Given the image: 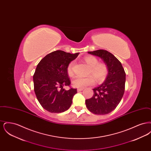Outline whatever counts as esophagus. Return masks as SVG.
Wrapping results in <instances>:
<instances>
[{"label":"esophagus","instance_id":"34e87169","mask_svg":"<svg viewBox=\"0 0 151 151\" xmlns=\"http://www.w3.org/2000/svg\"><path fill=\"white\" fill-rule=\"evenodd\" d=\"M83 90H84L83 88H79V89H77L78 92H80V91H83Z\"/></svg>","mask_w":151,"mask_h":151}]
</instances>
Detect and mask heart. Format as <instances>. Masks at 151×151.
I'll use <instances>...</instances> for the list:
<instances>
[{
  "label": "heart",
  "mask_w": 151,
  "mask_h": 151,
  "mask_svg": "<svg viewBox=\"0 0 151 151\" xmlns=\"http://www.w3.org/2000/svg\"><path fill=\"white\" fill-rule=\"evenodd\" d=\"M84 61L90 67L89 73L93 75L97 81L101 82L105 79L108 72L106 65L103 63H99L97 58L91 55L84 58ZM74 65L75 61L72 60L67 66V72L69 76H72L73 74ZM94 77L91 75L86 78L75 77L72 80V86L77 88H84L86 86L93 85L95 82Z\"/></svg>",
  "instance_id": "b5f03b06"
}]
</instances>
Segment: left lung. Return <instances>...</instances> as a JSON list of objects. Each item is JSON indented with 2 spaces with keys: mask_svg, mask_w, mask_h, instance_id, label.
Segmentation results:
<instances>
[{
  "mask_svg": "<svg viewBox=\"0 0 151 151\" xmlns=\"http://www.w3.org/2000/svg\"><path fill=\"white\" fill-rule=\"evenodd\" d=\"M87 52L100 58L106 65L108 72L104 83L93 89V97L86 100V108L94 114L105 115L113 111L122 100L126 73L121 63L108 51L98 50Z\"/></svg>",
  "mask_w": 151,
  "mask_h": 151,
  "instance_id": "1",
  "label": "left lung"
}]
</instances>
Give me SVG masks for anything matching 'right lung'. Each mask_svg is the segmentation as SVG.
I'll list each match as a JSON object with an SVG mask.
<instances>
[{
  "label": "right lung",
  "mask_w": 151,
  "mask_h": 151,
  "mask_svg": "<svg viewBox=\"0 0 151 151\" xmlns=\"http://www.w3.org/2000/svg\"><path fill=\"white\" fill-rule=\"evenodd\" d=\"M79 54L55 51L46 55L37 65L33 75L34 90L38 102L47 111L59 113L71 106L76 89L66 91L63 86L71 84L67 68Z\"/></svg>",
  "instance_id": "right-lung-1"
}]
</instances>
